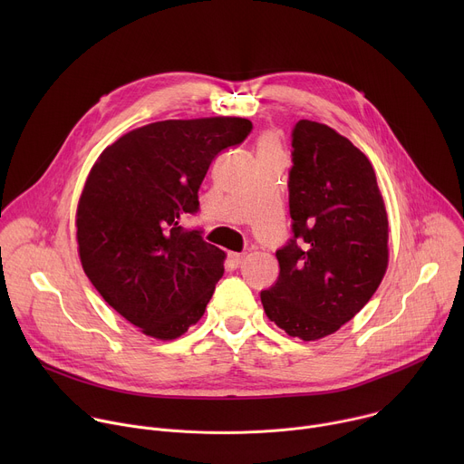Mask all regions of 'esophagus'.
Returning a JSON list of instances; mask_svg holds the SVG:
<instances>
[{
	"instance_id": "obj_1",
	"label": "esophagus",
	"mask_w": 464,
	"mask_h": 464,
	"mask_svg": "<svg viewBox=\"0 0 464 464\" xmlns=\"http://www.w3.org/2000/svg\"><path fill=\"white\" fill-rule=\"evenodd\" d=\"M242 258H244V253H237V251H231V253H229V260L233 262V266H238Z\"/></svg>"
}]
</instances>
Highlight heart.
<instances>
[{"instance_id": "b5f03b06", "label": "heart", "mask_w": 464, "mask_h": 464, "mask_svg": "<svg viewBox=\"0 0 464 464\" xmlns=\"http://www.w3.org/2000/svg\"><path fill=\"white\" fill-rule=\"evenodd\" d=\"M276 152H281L279 140L274 134H264L258 140V156H262V154H276Z\"/></svg>"}]
</instances>
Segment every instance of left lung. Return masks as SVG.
I'll use <instances>...</instances> for the list:
<instances>
[{"label":"left lung","mask_w":464,"mask_h":464,"mask_svg":"<svg viewBox=\"0 0 464 464\" xmlns=\"http://www.w3.org/2000/svg\"><path fill=\"white\" fill-rule=\"evenodd\" d=\"M288 204L292 237L260 301L288 336L314 342L351 321L380 286L389 224L365 154L308 119L292 130Z\"/></svg>","instance_id":"8db88e82"}]
</instances>
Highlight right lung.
<instances>
[{
  "mask_svg": "<svg viewBox=\"0 0 464 464\" xmlns=\"http://www.w3.org/2000/svg\"><path fill=\"white\" fill-rule=\"evenodd\" d=\"M251 128L242 117L160 121L128 131L93 165L77 209L82 268L147 336L176 340L204 315L226 253L183 220L200 211L213 160Z\"/></svg>",
  "mask_w": 464,
  "mask_h": 464,
  "instance_id": "right-lung-1",
  "label": "right lung"
}]
</instances>
